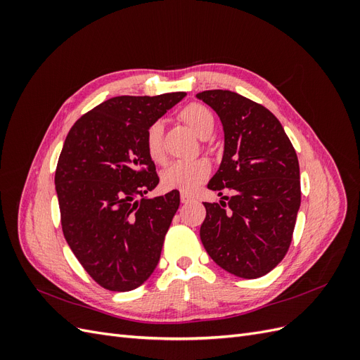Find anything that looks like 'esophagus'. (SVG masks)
Wrapping results in <instances>:
<instances>
[{
	"label": "esophagus",
	"instance_id": "1",
	"mask_svg": "<svg viewBox=\"0 0 360 360\" xmlns=\"http://www.w3.org/2000/svg\"><path fill=\"white\" fill-rule=\"evenodd\" d=\"M192 200H193V197H192V195H189V193H181V195H180L181 204H188V202L192 201Z\"/></svg>",
	"mask_w": 360,
	"mask_h": 360
}]
</instances>
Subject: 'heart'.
Masks as SVG:
<instances>
[{
    "mask_svg": "<svg viewBox=\"0 0 360 360\" xmlns=\"http://www.w3.org/2000/svg\"><path fill=\"white\" fill-rule=\"evenodd\" d=\"M179 118L198 138H209L214 129V115L209 108L201 103H189L179 112ZM163 124L162 122L151 123L146 132V150L148 158L160 163L165 159L163 151ZM212 167L205 159L188 162H174L165 168L160 176V183L167 191H180L184 193L193 192L210 176Z\"/></svg>",
    "mask_w": 360,
    "mask_h": 360,
    "instance_id": "1",
    "label": "heart"
}]
</instances>
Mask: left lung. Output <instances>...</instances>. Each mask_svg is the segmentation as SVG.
Returning <instances> with one entry per match:
<instances>
[{
  "mask_svg": "<svg viewBox=\"0 0 360 360\" xmlns=\"http://www.w3.org/2000/svg\"><path fill=\"white\" fill-rule=\"evenodd\" d=\"M197 97L219 115L225 147L221 167L207 184L233 198L204 202L200 237L214 263L255 279L275 269L290 248L300 207L296 150L267 108L228 90Z\"/></svg>",
  "mask_w": 360,
  "mask_h": 360,
  "instance_id": "left-lung-1",
  "label": "left lung"
}]
</instances>
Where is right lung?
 I'll return each mask as SVG.
<instances>
[{"instance_id":"1","label":"right lung","mask_w":360,"mask_h":360,"mask_svg":"<svg viewBox=\"0 0 360 360\" xmlns=\"http://www.w3.org/2000/svg\"><path fill=\"white\" fill-rule=\"evenodd\" d=\"M184 96L112 97L84 114L64 141L56 171L63 234L106 290L138 288L159 263L180 193L144 197L159 183L146 132Z\"/></svg>"}]
</instances>
